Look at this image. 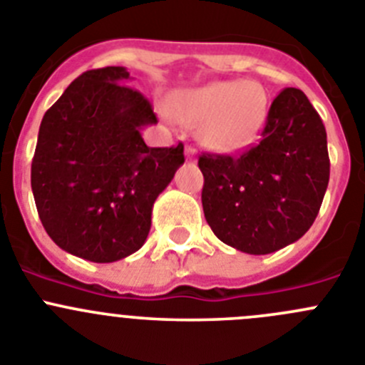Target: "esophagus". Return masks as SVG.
Segmentation results:
<instances>
[{
    "mask_svg": "<svg viewBox=\"0 0 365 365\" xmlns=\"http://www.w3.org/2000/svg\"><path fill=\"white\" fill-rule=\"evenodd\" d=\"M185 156H187V160H192L194 158V148H192V145H187V148H185Z\"/></svg>",
    "mask_w": 365,
    "mask_h": 365,
    "instance_id": "1",
    "label": "esophagus"
}]
</instances>
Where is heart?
Listing matches in <instances>:
<instances>
[{
  "label": "heart",
  "instance_id": "b5f03b06",
  "mask_svg": "<svg viewBox=\"0 0 365 365\" xmlns=\"http://www.w3.org/2000/svg\"><path fill=\"white\" fill-rule=\"evenodd\" d=\"M270 110L267 90L255 81H216L185 91L171 106L183 124L200 125L202 142L217 153L250 145Z\"/></svg>",
  "mask_w": 365,
  "mask_h": 365
}]
</instances>
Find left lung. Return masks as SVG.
Listing matches in <instances>:
<instances>
[{"label":"left lung","mask_w":365,"mask_h":365,"mask_svg":"<svg viewBox=\"0 0 365 365\" xmlns=\"http://www.w3.org/2000/svg\"><path fill=\"white\" fill-rule=\"evenodd\" d=\"M261 142L240 156L203 153L202 203L217 240L254 255L301 240L329 182L326 128L297 88L272 102Z\"/></svg>","instance_id":"1"}]
</instances>
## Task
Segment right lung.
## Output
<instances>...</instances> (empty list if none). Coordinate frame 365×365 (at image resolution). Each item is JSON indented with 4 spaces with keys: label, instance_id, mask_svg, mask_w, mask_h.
Returning a JSON list of instances; mask_svg holds the SVG:
<instances>
[{
    "label": "right lung",
    "instance_id": "obj_1",
    "mask_svg": "<svg viewBox=\"0 0 365 365\" xmlns=\"http://www.w3.org/2000/svg\"><path fill=\"white\" fill-rule=\"evenodd\" d=\"M129 71H84L44 113L32 160L39 220L57 247L113 263L148 240L153 203L185 162L183 144L148 148L153 106L128 84Z\"/></svg>",
    "mask_w": 365,
    "mask_h": 365
}]
</instances>
